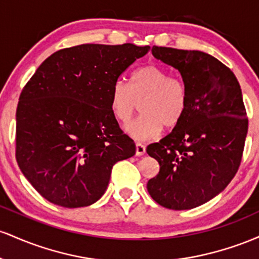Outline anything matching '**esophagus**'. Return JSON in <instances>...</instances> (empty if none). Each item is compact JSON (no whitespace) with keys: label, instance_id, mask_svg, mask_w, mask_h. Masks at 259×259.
<instances>
[{"label":"esophagus","instance_id":"34e87169","mask_svg":"<svg viewBox=\"0 0 259 259\" xmlns=\"http://www.w3.org/2000/svg\"><path fill=\"white\" fill-rule=\"evenodd\" d=\"M136 156H144L146 152V146L142 142H136Z\"/></svg>","mask_w":259,"mask_h":259}]
</instances>
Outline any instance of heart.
<instances>
[{"label": "heart", "instance_id": "heart-1", "mask_svg": "<svg viewBox=\"0 0 259 259\" xmlns=\"http://www.w3.org/2000/svg\"><path fill=\"white\" fill-rule=\"evenodd\" d=\"M140 102L141 114L126 125V133L134 139L154 138L165 127L180 123L189 107V88L178 75H169L165 68L146 64L134 70L129 85L118 79L109 92L112 114L126 124Z\"/></svg>", "mask_w": 259, "mask_h": 259}]
</instances>
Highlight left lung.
<instances>
[{"mask_svg":"<svg viewBox=\"0 0 259 259\" xmlns=\"http://www.w3.org/2000/svg\"><path fill=\"white\" fill-rule=\"evenodd\" d=\"M157 59L179 70L189 88V107L173 132L147 146L159 171L148 194L169 209H191L222 192L242 159L248 118L236 76L201 51L152 47Z\"/></svg>","mask_w":259,"mask_h":259,"instance_id":"left-lung-1","label":"left lung"}]
</instances>
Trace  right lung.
I'll return each mask as SVG.
<instances>
[{"instance_id":"1","label":"right lung","mask_w":259,"mask_h":259,"mask_svg":"<svg viewBox=\"0 0 259 259\" xmlns=\"http://www.w3.org/2000/svg\"><path fill=\"white\" fill-rule=\"evenodd\" d=\"M150 46L84 44L50 56L23 88L16 158L51 203L86 207L105 194L112 168L135 154L109 106L115 80Z\"/></svg>"}]
</instances>
